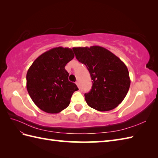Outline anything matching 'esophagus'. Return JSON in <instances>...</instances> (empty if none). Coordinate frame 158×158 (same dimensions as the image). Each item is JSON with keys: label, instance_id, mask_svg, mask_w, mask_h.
<instances>
[{"label": "esophagus", "instance_id": "obj_1", "mask_svg": "<svg viewBox=\"0 0 158 158\" xmlns=\"http://www.w3.org/2000/svg\"><path fill=\"white\" fill-rule=\"evenodd\" d=\"M76 85H77V87H78V88H79V81H77V82H76Z\"/></svg>", "mask_w": 158, "mask_h": 158}]
</instances>
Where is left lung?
<instances>
[{"mask_svg": "<svg viewBox=\"0 0 158 158\" xmlns=\"http://www.w3.org/2000/svg\"><path fill=\"white\" fill-rule=\"evenodd\" d=\"M76 58L86 66L92 80L85 101L98 111H108L122 102L130 85L129 72L118 57L100 46L73 48Z\"/></svg>", "mask_w": 158, "mask_h": 158, "instance_id": "8db88e82", "label": "left lung"}]
</instances>
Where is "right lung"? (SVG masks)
<instances>
[{"label":"right lung","mask_w":158,"mask_h":158,"mask_svg":"<svg viewBox=\"0 0 158 158\" xmlns=\"http://www.w3.org/2000/svg\"><path fill=\"white\" fill-rule=\"evenodd\" d=\"M75 55L68 48L58 47L39 56L28 70L26 88L32 101L48 113H58L69 105L75 83L69 81L65 66Z\"/></svg>","instance_id":"obj_1"}]
</instances>
